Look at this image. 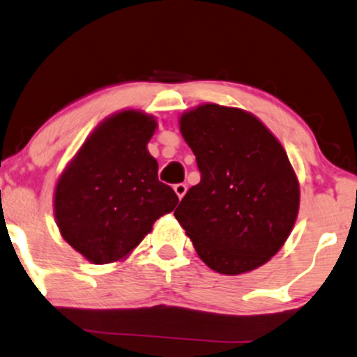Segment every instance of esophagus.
I'll return each mask as SVG.
<instances>
[{"label":"esophagus","mask_w":357,"mask_h":357,"mask_svg":"<svg viewBox=\"0 0 357 357\" xmlns=\"http://www.w3.org/2000/svg\"><path fill=\"white\" fill-rule=\"evenodd\" d=\"M186 191H188L186 184L179 183V184H176V186H174V192H176V196H178L179 199L184 197V194H186Z\"/></svg>","instance_id":"1"}]
</instances>
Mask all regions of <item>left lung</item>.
<instances>
[{
    "label": "left lung",
    "mask_w": 357,
    "mask_h": 357,
    "mask_svg": "<svg viewBox=\"0 0 357 357\" xmlns=\"http://www.w3.org/2000/svg\"><path fill=\"white\" fill-rule=\"evenodd\" d=\"M201 183L174 211L196 253L215 273L238 275L268 263L291 235L301 206L296 171L258 117L204 102L179 116Z\"/></svg>",
    "instance_id": "8db88e82"
}]
</instances>
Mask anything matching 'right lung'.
I'll return each mask as SVG.
<instances>
[{"label":"right lung","instance_id":"obj_1","mask_svg":"<svg viewBox=\"0 0 357 357\" xmlns=\"http://www.w3.org/2000/svg\"><path fill=\"white\" fill-rule=\"evenodd\" d=\"M158 122L139 109L104 119L61 171L54 191L60 235L93 264L123 261L179 202L158 181L149 142Z\"/></svg>","mask_w":357,"mask_h":357}]
</instances>
